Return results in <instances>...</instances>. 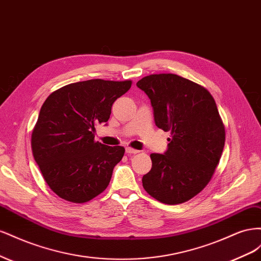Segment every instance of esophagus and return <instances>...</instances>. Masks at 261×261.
<instances>
[{"label":"esophagus","instance_id":"34e87169","mask_svg":"<svg viewBox=\"0 0 261 261\" xmlns=\"http://www.w3.org/2000/svg\"><path fill=\"white\" fill-rule=\"evenodd\" d=\"M125 151H126V153L127 154H136V153H138L139 151L138 150H136V149H133V148H130V147H127L125 149Z\"/></svg>","mask_w":261,"mask_h":261}]
</instances>
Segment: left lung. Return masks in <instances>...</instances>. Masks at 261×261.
Wrapping results in <instances>:
<instances>
[{
    "mask_svg": "<svg viewBox=\"0 0 261 261\" xmlns=\"http://www.w3.org/2000/svg\"><path fill=\"white\" fill-rule=\"evenodd\" d=\"M151 102L154 122L171 132L163 154L151 153L143 186L167 204L192 199L210 181L225 143L215 99L203 87L175 74L146 76L136 84Z\"/></svg>",
    "mask_w": 261,
    "mask_h": 261,
    "instance_id": "1",
    "label": "left lung"
}]
</instances>
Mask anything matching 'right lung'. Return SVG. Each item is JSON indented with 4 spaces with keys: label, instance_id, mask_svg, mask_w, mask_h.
Here are the masks:
<instances>
[{
    "label": "right lung",
    "instance_id": "obj_1",
    "mask_svg": "<svg viewBox=\"0 0 261 261\" xmlns=\"http://www.w3.org/2000/svg\"><path fill=\"white\" fill-rule=\"evenodd\" d=\"M132 82L90 80L55 90L41 107L31 148L44 180L67 201L91 200L108 187L125 149L94 141V125L110 118Z\"/></svg>",
    "mask_w": 261,
    "mask_h": 261
}]
</instances>
